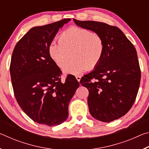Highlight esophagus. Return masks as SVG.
Segmentation results:
<instances>
[{"label":"esophagus","mask_w":149,"mask_h":149,"mask_svg":"<svg viewBox=\"0 0 149 149\" xmlns=\"http://www.w3.org/2000/svg\"><path fill=\"white\" fill-rule=\"evenodd\" d=\"M75 77H76V79L78 81H80V80H81V77L80 76H79V75H76V76H75Z\"/></svg>","instance_id":"obj_1"}]
</instances>
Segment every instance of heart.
Listing matches in <instances>:
<instances>
[{"label": "heart", "mask_w": 149, "mask_h": 149, "mask_svg": "<svg viewBox=\"0 0 149 149\" xmlns=\"http://www.w3.org/2000/svg\"><path fill=\"white\" fill-rule=\"evenodd\" d=\"M59 43L52 42L48 52L55 64L62 68L71 58L73 59L63 68L64 74L77 75L85 70L95 68L101 60L104 42L100 35L89 30L73 27L59 36Z\"/></svg>", "instance_id": "obj_1"}]
</instances>
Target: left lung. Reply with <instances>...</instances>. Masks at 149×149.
Wrapping results in <instances>:
<instances>
[{
  "label": "left lung",
  "instance_id": "obj_1",
  "mask_svg": "<svg viewBox=\"0 0 149 149\" xmlns=\"http://www.w3.org/2000/svg\"><path fill=\"white\" fill-rule=\"evenodd\" d=\"M74 21L77 26L101 35L104 42L99 64L80 80L89 90L90 114L103 122L119 119L131 109L139 87L141 70L135 48L117 27L99 22Z\"/></svg>",
  "mask_w": 149,
  "mask_h": 149
}]
</instances>
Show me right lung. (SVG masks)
<instances>
[{
    "mask_svg": "<svg viewBox=\"0 0 149 149\" xmlns=\"http://www.w3.org/2000/svg\"><path fill=\"white\" fill-rule=\"evenodd\" d=\"M70 20L32 27L12 52L10 72L15 97L24 112L39 124L54 126L66 120L69 103L79 86L72 75L61 81V70L48 52L59 29Z\"/></svg>",
    "mask_w": 149,
    "mask_h": 149,
    "instance_id": "obj_1",
    "label": "right lung"
}]
</instances>
